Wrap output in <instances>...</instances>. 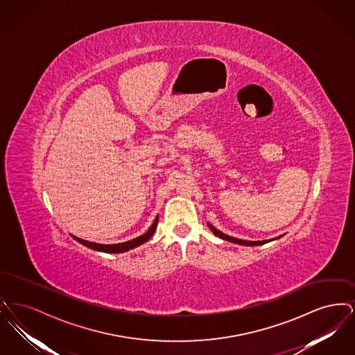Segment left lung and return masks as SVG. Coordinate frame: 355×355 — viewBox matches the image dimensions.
Returning <instances> with one entry per match:
<instances>
[{"label": "left lung", "mask_w": 355, "mask_h": 355, "mask_svg": "<svg viewBox=\"0 0 355 355\" xmlns=\"http://www.w3.org/2000/svg\"><path fill=\"white\" fill-rule=\"evenodd\" d=\"M210 230L216 234L217 236H220L222 239H226V241H230V242H234L238 245H246V246H259V245H263V243H268L269 241H242V239H238V238H233V236H226L223 233H220V230H217L216 227H213L210 223H207Z\"/></svg>", "instance_id": "left-lung-1"}]
</instances>
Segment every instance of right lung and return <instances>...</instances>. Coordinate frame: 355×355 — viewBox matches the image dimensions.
<instances>
[{
  "instance_id": "right-lung-1",
  "label": "right lung",
  "mask_w": 355,
  "mask_h": 355,
  "mask_svg": "<svg viewBox=\"0 0 355 355\" xmlns=\"http://www.w3.org/2000/svg\"><path fill=\"white\" fill-rule=\"evenodd\" d=\"M157 223H158V217L153 222L152 227L142 236H137L132 241H128V242H122V243H116V245H101V243H93V242H89V241H84L81 238H77L74 236V239H77L80 243L85 245L86 248H90L93 250H97V252H103V253H123V252H128L130 249H135L137 246L145 243L146 241H149L152 238L154 232H155V227H157Z\"/></svg>"
}]
</instances>
